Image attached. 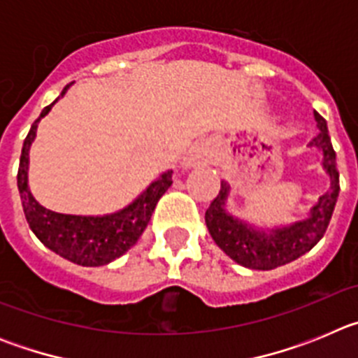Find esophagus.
<instances>
[{
    "mask_svg": "<svg viewBox=\"0 0 358 358\" xmlns=\"http://www.w3.org/2000/svg\"><path fill=\"white\" fill-rule=\"evenodd\" d=\"M210 157H211L210 145H208L206 141H201V143L192 147L188 157L185 159V166H199V164H206L210 163Z\"/></svg>",
    "mask_w": 358,
    "mask_h": 358,
    "instance_id": "obj_1",
    "label": "esophagus"
}]
</instances>
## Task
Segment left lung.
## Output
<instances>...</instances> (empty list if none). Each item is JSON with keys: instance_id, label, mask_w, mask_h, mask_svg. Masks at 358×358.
I'll list each match as a JSON object with an SVG mask.
<instances>
[{"instance_id": "1", "label": "left lung", "mask_w": 358, "mask_h": 358, "mask_svg": "<svg viewBox=\"0 0 358 358\" xmlns=\"http://www.w3.org/2000/svg\"><path fill=\"white\" fill-rule=\"evenodd\" d=\"M319 134L310 141V147L322 150V166L330 176V189L319 199V202L310 210V217L289 227L273 229L271 233L252 229L248 224L240 222L226 211V199L229 186L220 185V192L211 201L206 210V226L211 238L222 249L231 260L256 271H271L297 260L299 256L308 252L315 243L324 236L335 202L339 197V170L335 164V150L331 147L328 134L327 120L314 110Z\"/></svg>"}]
</instances>
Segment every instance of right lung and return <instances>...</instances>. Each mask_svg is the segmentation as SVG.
<instances>
[{
	"mask_svg": "<svg viewBox=\"0 0 358 358\" xmlns=\"http://www.w3.org/2000/svg\"><path fill=\"white\" fill-rule=\"evenodd\" d=\"M68 87L69 84L57 96V100L64 96ZM55 102L44 107L39 118L34 122L21 150L17 188L23 201L24 217L37 238L53 252L73 264L84 267H100L120 258L138 242L150 220L157 201L172 185V172L170 170L164 172L132 204L123 208L118 213L106 215V217H80V215H62L46 210L31 197L28 189V150L36 138L37 123L43 116L48 115Z\"/></svg>",
	"mask_w": 358,
	"mask_h": 358,
	"instance_id": "obj_1",
	"label": "right lung"
}]
</instances>
